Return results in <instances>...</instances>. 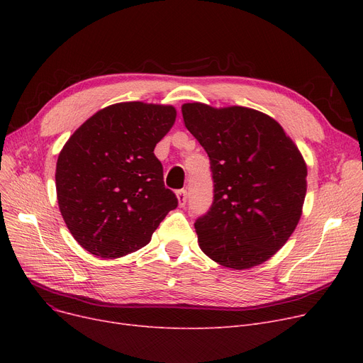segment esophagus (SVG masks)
<instances>
[{"label":"esophagus","instance_id":"obj_1","mask_svg":"<svg viewBox=\"0 0 363 363\" xmlns=\"http://www.w3.org/2000/svg\"><path fill=\"white\" fill-rule=\"evenodd\" d=\"M177 199H178V204L181 207H184L186 204V200H188V194H186V189H179V191L177 193Z\"/></svg>","mask_w":363,"mask_h":363}]
</instances>
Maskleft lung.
I'll return each mask as SVG.
<instances>
[{
  "instance_id": "obj_1",
  "label": "left lung",
  "mask_w": 363,
  "mask_h": 363,
  "mask_svg": "<svg viewBox=\"0 0 363 363\" xmlns=\"http://www.w3.org/2000/svg\"><path fill=\"white\" fill-rule=\"evenodd\" d=\"M186 129L211 159L213 204L194 223L204 255L234 271L289 241L306 197L308 166L282 126L259 110L185 103Z\"/></svg>"
}]
</instances>
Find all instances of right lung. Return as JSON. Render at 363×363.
<instances>
[{"label":"right lung","instance_id":"add662e5","mask_svg":"<svg viewBox=\"0 0 363 363\" xmlns=\"http://www.w3.org/2000/svg\"><path fill=\"white\" fill-rule=\"evenodd\" d=\"M175 119L174 106L126 101L99 110L72 133L57 159L55 189L82 249L101 259L137 252L177 208L152 152Z\"/></svg>","mask_w":363,"mask_h":363}]
</instances>
